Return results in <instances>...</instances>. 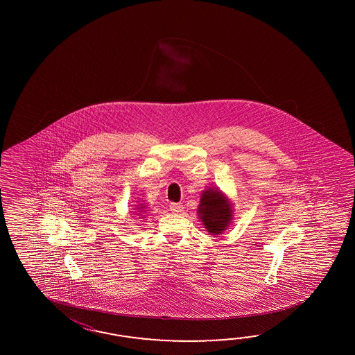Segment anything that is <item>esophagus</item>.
Here are the masks:
<instances>
[{
    "instance_id": "obj_1",
    "label": "esophagus",
    "mask_w": 355,
    "mask_h": 355,
    "mask_svg": "<svg viewBox=\"0 0 355 355\" xmlns=\"http://www.w3.org/2000/svg\"><path fill=\"white\" fill-rule=\"evenodd\" d=\"M182 209H184V207H182V204L181 203L170 204V211H175V213H179V211H182Z\"/></svg>"
}]
</instances>
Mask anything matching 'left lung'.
Instances as JSON below:
<instances>
[{
	"label": "left lung",
	"mask_w": 355,
	"mask_h": 355,
	"mask_svg": "<svg viewBox=\"0 0 355 355\" xmlns=\"http://www.w3.org/2000/svg\"><path fill=\"white\" fill-rule=\"evenodd\" d=\"M232 205L218 189H207L200 196L198 216L211 234L225 232L232 220Z\"/></svg>",
	"instance_id": "obj_1"
}]
</instances>
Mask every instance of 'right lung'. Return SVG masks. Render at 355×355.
I'll return each mask as SVG.
<instances>
[{
  "label": "right lung",
  "instance_id": "1",
  "mask_svg": "<svg viewBox=\"0 0 355 355\" xmlns=\"http://www.w3.org/2000/svg\"><path fill=\"white\" fill-rule=\"evenodd\" d=\"M137 209H141V211H138V213H137V214H138V216H142V213H144V204H142V205H141V207H139V208H137Z\"/></svg>",
  "mask_w": 355,
  "mask_h": 355
}]
</instances>
